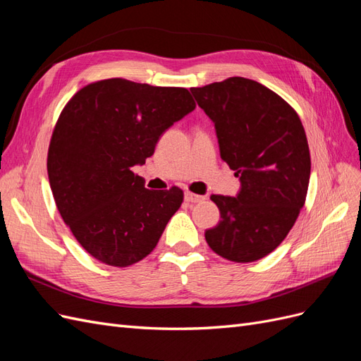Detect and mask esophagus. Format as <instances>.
I'll return each instance as SVG.
<instances>
[{
	"label": "esophagus",
	"instance_id": "obj_1",
	"mask_svg": "<svg viewBox=\"0 0 361 361\" xmlns=\"http://www.w3.org/2000/svg\"><path fill=\"white\" fill-rule=\"evenodd\" d=\"M183 197H185V200L190 202V203H200V202H203V200H204L203 195H199V194H192V192H190V191L185 192Z\"/></svg>",
	"mask_w": 361,
	"mask_h": 361
}]
</instances>
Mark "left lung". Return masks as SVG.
I'll return each mask as SVG.
<instances>
[{
  "label": "left lung",
  "mask_w": 361,
  "mask_h": 361,
  "mask_svg": "<svg viewBox=\"0 0 361 361\" xmlns=\"http://www.w3.org/2000/svg\"><path fill=\"white\" fill-rule=\"evenodd\" d=\"M191 93L241 182L235 197L211 195L221 220L204 232L206 243L227 260H259L286 238L307 195L310 154L301 120L279 94L241 76Z\"/></svg>",
  "instance_id": "8db88e82"
}]
</instances>
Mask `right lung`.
<instances>
[{
  "instance_id": "right-lung-1",
  "label": "right lung",
  "mask_w": 361,
  "mask_h": 361,
  "mask_svg": "<svg viewBox=\"0 0 361 361\" xmlns=\"http://www.w3.org/2000/svg\"><path fill=\"white\" fill-rule=\"evenodd\" d=\"M194 108L187 89L122 78L85 85L64 106L48 152L49 185L63 221L102 264L146 257L180 207L182 190H147L133 167Z\"/></svg>"
}]
</instances>
